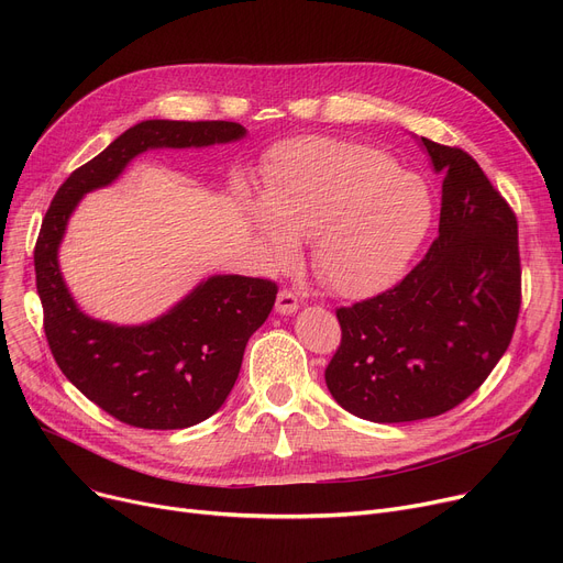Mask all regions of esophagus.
Returning a JSON list of instances; mask_svg holds the SVG:
<instances>
[{
	"label": "esophagus",
	"instance_id": "34e87169",
	"mask_svg": "<svg viewBox=\"0 0 563 563\" xmlns=\"http://www.w3.org/2000/svg\"><path fill=\"white\" fill-rule=\"evenodd\" d=\"M297 310H299L297 294L289 291V289H283V291L278 294V299H276V312H278V314H294Z\"/></svg>",
	"mask_w": 563,
	"mask_h": 563
}]
</instances>
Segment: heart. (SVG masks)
<instances>
[{"label": "heart", "mask_w": 563, "mask_h": 563, "mask_svg": "<svg viewBox=\"0 0 563 563\" xmlns=\"http://www.w3.org/2000/svg\"><path fill=\"white\" fill-rule=\"evenodd\" d=\"M260 255L272 269L297 260L312 236L317 278L344 299L395 285L424 244L433 198L420 175L399 170L378 147L335 139L280 145L249 202Z\"/></svg>", "instance_id": "heart-1"}]
</instances>
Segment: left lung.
I'll use <instances>...</instances> for the list:
<instances>
[{"label":"left lung","instance_id":"obj_1","mask_svg":"<svg viewBox=\"0 0 563 563\" xmlns=\"http://www.w3.org/2000/svg\"><path fill=\"white\" fill-rule=\"evenodd\" d=\"M418 141L442 175L435 242L399 285L338 310L342 342L327 367L333 399L378 424L467 399L505 356L520 310L511 207L461 147Z\"/></svg>","mask_w":563,"mask_h":563}]
</instances>
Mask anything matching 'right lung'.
I'll return each mask as SVG.
<instances>
[{
    "label": "right lung",
    "mask_w": 563,
    "mask_h": 563,
    "mask_svg": "<svg viewBox=\"0 0 563 563\" xmlns=\"http://www.w3.org/2000/svg\"><path fill=\"white\" fill-rule=\"evenodd\" d=\"M246 128L228 121H141L58 187L34 251L45 335L73 386L115 420L139 429H187L223 406L240 376L249 338L269 317L276 285L217 274L145 323L86 314L62 276L58 249L79 200L115 183L130 162L157 147L234 143Z\"/></svg>",
    "instance_id": "obj_1"
}]
</instances>
